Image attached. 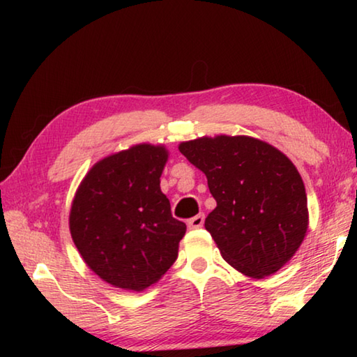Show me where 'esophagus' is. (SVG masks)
<instances>
[{
    "instance_id": "obj_1",
    "label": "esophagus",
    "mask_w": 357,
    "mask_h": 357,
    "mask_svg": "<svg viewBox=\"0 0 357 357\" xmlns=\"http://www.w3.org/2000/svg\"><path fill=\"white\" fill-rule=\"evenodd\" d=\"M203 223H204V214H198L187 220V225H189V228H202Z\"/></svg>"
}]
</instances>
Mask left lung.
I'll return each mask as SVG.
<instances>
[{
  "label": "left lung",
  "instance_id": "left-lung-1",
  "mask_svg": "<svg viewBox=\"0 0 357 357\" xmlns=\"http://www.w3.org/2000/svg\"><path fill=\"white\" fill-rule=\"evenodd\" d=\"M179 151L206 174L217 206L204 227L223 259L252 279L288 263L309 228L305 187L293 162L245 135L197 138Z\"/></svg>",
  "mask_w": 357,
  "mask_h": 357
}]
</instances>
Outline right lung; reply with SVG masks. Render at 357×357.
<instances>
[{"mask_svg":"<svg viewBox=\"0 0 357 357\" xmlns=\"http://www.w3.org/2000/svg\"><path fill=\"white\" fill-rule=\"evenodd\" d=\"M167 160L162 144H135L99 160L78 185L72 239L89 269L113 287L143 291L176 261L185 223L160 190Z\"/></svg>","mask_w":357,"mask_h":357,"instance_id":"right-lung-1","label":"right lung"}]
</instances>
